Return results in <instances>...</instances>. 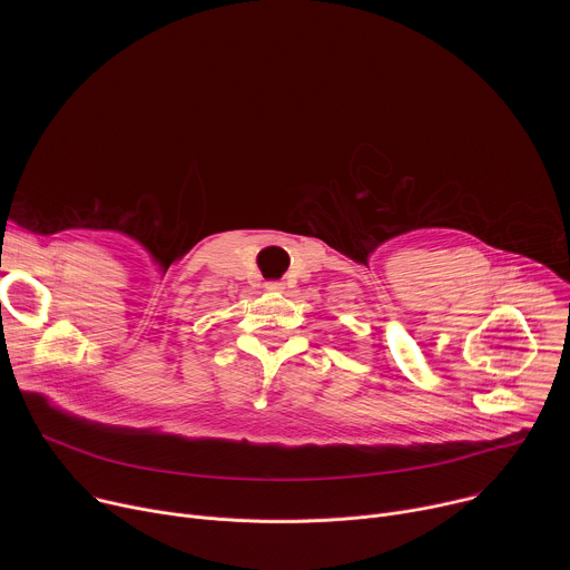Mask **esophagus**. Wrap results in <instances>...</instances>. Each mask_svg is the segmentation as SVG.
<instances>
[{
	"mask_svg": "<svg viewBox=\"0 0 570 570\" xmlns=\"http://www.w3.org/2000/svg\"><path fill=\"white\" fill-rule=\"evenodd\" d=\"M266 291H271V293H284V291H286V284H284V282H266Z\"/></svg>",
	"mask_w": 570,
	"mask_h": 570,
	"instance_id": "1",
	"label": "esophagus"
}]
</instances>
